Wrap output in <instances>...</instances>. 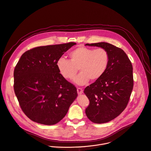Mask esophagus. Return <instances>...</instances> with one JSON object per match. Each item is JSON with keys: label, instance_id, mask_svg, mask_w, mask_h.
I'll use <instances>...</instances> for the list:
<instances>
[{"label": "esophagus", "instance_id": "34e87169", "mask_svg": "<svg viewBox=\"0 0 151 151\" xmlns=\"http://www.w3.org/2000/svg\"><path fill=\"white\" fill-rule=\"evenodd\" d=\"M77 93H78V94H81L83 93V89L81 88H77Z\"/></svg>", "mask_w": 151, "mask_h": 151}]
</instances>
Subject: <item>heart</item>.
Masks as SVG:
<instances>
[{"label": "heart", "instance_id": "b5f03b06", "mask_svg": "<svg viewBox=\"0 0 151 151\" xmlns=\"http://www.w3.org/2000/svg\"><path fill=\"white\" fill-rule=\"evenodd\" d=\"M69 57L70 60L60 58L57 67L67 79H72L79 68L81 73L74 79V82L79 86L87 84L90 79L95 81L100 79L106 71L109 63V55L103 48L79 47L70 52Z\"/></svg>", "mask_w": 151, "mask_h": 151}]
</instances>
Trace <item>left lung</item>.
Wrapping results in <instances>:
<instances>
[{
	"instance_id": "8db88e82",
	"label": "left lung",
	"mask_w": 151,
	"mask_h": 151,
	"mask_svg": "<svg viewBox=\"0 0 151 151\" xmlns=\"http://www.w3.org/2000/svg\"><path fill=\"white\" fill-rule=\"evenodd\" d=\"M85 45L103 48L109 55L105 73L84 91L90 101L86 109L87 117L95 123H106L127 107L134 85L132 65L126 53L113 45L101 42Z\"/></svg>"
}]
</instances>
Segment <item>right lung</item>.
Here are the masks:
<instances>
[{
	"label": "right lung",
	"instance_id": "right-lung-1",
	"mask_svg": "<svg viewBox=\"0 0 151 151\" xmlns=\"http://www.w3.org/2000/svg\"><path fill=\"white\" fill-rule=\"evenodd\" d=\"M75 45L40 46L20 57L14 71V89L22 111L31 120L46 125L56 124L76 98V87L57 67L58 60Z\"/></svg>",
	"mask_w": 151,
	"mask_h": 151
}]
</instances>
